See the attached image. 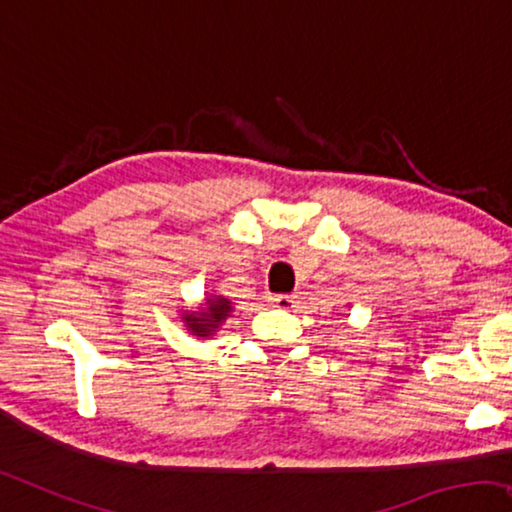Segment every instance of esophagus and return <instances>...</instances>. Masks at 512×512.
<instances>
[{"instance_id":"esophagus-1","label":"esophagus","mask_w":512,"mask_h":512,"mask_svg":"<svg viewBox=\"0 0 512 512\" xmlns=\"http://www.w3.org/2000/svg\"><path fill=\"white\" fill-rule=\"evenodd\" d=\"M271 304L276 308H283V311H290L297 304V294H276V297H271Z\"/></svg>"}]
</instances>
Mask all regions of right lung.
Listing matches in <instances>:
<instances>
[{
    "label": "right lung",
    "mask_w": 512,
    "mask_h": 512,
    "mask_svg": "<svg viewBox=\"0 0 512 512\" xmlns=\"http://www.w3.org/2000/svg\"><path fill=\"white\" fill-rule=\"evenodd\" d=\"M206 304H208L206 311H201V313H192V315H185L187 327H190L197 336H208V334H213V331L218 329L220 322L227 318L229 311H232V306H229V301H227V299H222V297L206 299Z\"/></svg>",
    "instance_id": "right-lung-1"
}]
</instances>
